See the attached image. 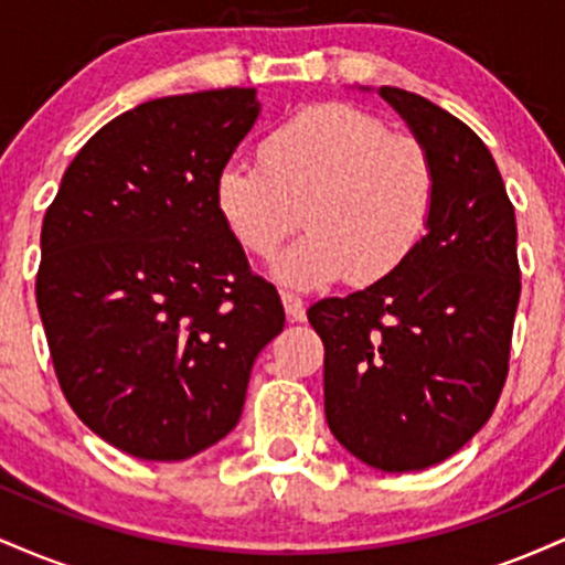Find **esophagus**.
I'll use <instances>...</instances> for the list:
<instances>
[{"mask_svg": "<svg viewBox=\"0 0 565 565\" xmlns=\"http://www.w3.org/2000/svg\"><path fill=\"white\" fill-rule=\"evenodd\" d=\"M281 302H284V310H287L289 321H302L305 319V302L300 300V297L291 295V291H284Z\"/></svg>", "mask_w": 565, "mask_h": 565, "instance_id": "obj_1", "label": "esophagus"}]
</instances>
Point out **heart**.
<instances>
[{"mask_svg":"<svg viewBox=\"0 0 565 565\" xmlns=\"http://www.w3.org/2000/svg\"><path fill=\"white\" fill-rule=\"evenodd\" d=\"M265 161H228L215 206L242 249L274 257L302 223L308 236L274 263L284 287L319 289L348 276L374 284L414 255L436 206L423 142L391 135L377 116L319 103L278 125Z\"/></svg>","mask_w":565,"mask_h":565,"instance_id":"1","label":"heart"}]
</instances>
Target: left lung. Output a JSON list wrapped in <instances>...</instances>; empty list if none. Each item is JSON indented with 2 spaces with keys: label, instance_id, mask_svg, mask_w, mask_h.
Here are the masks:
<instances>
[{
  "label": "left lung",
  "instance_id": "left-lung-1",
  "mask_svg": "<svg viewBox=\"0 0 565 565\" xmlns=\"http://www.w3.org/2000/svg\"><path fill=\"white\" fill-rule=\"evenodd\" d=\"M377 95L433 161L430 225L398 270L310 305L308 321L327 350L332 436L369 468L412 472L457 454L494 412L521 297L518 228L497 161L465 121L406 89Z\"/></svg>",
  "mask_w": 565,
  "mask_h": 565
}]
</instances>
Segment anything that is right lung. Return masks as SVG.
Listing matches in <instances>:
<instances>
[{
  "label": "right lung",
  "instance_id": "1",
  "mask_svg": "<svg viewBox=\"0 0 565 565\" xmlns=\"http://www.w3.org/2000/svg\"><path fill=\"white\" fill-rule=\"evenodd\" d=\"M257 116L252 87L142 103L87 140L44 215L36 305L57 382L138 459L180 462L228 436L284 329L276 287L215 206Z\"/></svg>",
  "mask_w": 565,
  "mask_h": 565
}]
</instances>
